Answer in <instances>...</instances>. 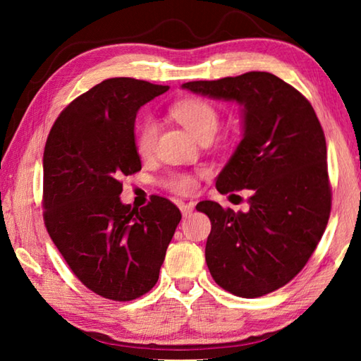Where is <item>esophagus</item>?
<instances>
[{
	"instance_id": "34e87169",
	"label": "esophagus",
	"mask_w": 361,
	"mask_h": 361,
	"mask_svg": "<svg viewBox=\"0 0 361 361\" xmlns=\"http://www.w3.org/2000/svg\"><path fill=\"white\" fill-rule=\"evenodd\" d=\"M180 210H181V215L185 216V218H188V216L192 213V210H194V204H185V202H181V204H180Z\"/></svg>"
}]
</instances>
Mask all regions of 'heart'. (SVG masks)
I'll return each mask as SVG.
<instances>
[{
    "label": "heart",
    "mask_w": 361,
    "mask_h": 361,
    "mask_svg": "<svg viewBox=\"0 0 361 361\" xmlns=\"http://www.w3.org/2000/svg\"><path fill=\"white\" fill-rule=\"evenodd\" d=\"M172 114L178 119L186 129L192 133L195 138H202L205 135H215L219 126V116L216 108L212 103L200 99H186L180 100L172 106ZM159 135V124L154 118L146 116L137 126L135 146L138 154L148 157L156 148ZM169 188L178 194H191L197 188V181L192 175L176 173L172 175L167 181Z\"/></svg>",
    "instance_id": "b5f03b06"
}]
</instances>
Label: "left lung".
I'll return each instance as SVG.
<instances>
[{
    "label": "left lung",
    "mask_w": 361,
    "mask_h": 361,
    "mask_svg": "<svg viewBox=\"0 0 361 361\" xmlns=\"http://www.w3.org/2000/svg\"><path fill=\"white\" fill-rule=\"evenodd\" d=\"M181 87L240 105L242 140L216 176V189H250V209L224 210L212 200L195 207L212 221L205 245L212 277L242 298L276 291L309 261L331 210L326 142L314 108L266 71Z\"/></svg>",
    "instance_id": "obj_1"
}]
</instances>
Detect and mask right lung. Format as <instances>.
Here are the masks:
<instances>
[{"label":"right lung","mask_w":361,"mask_h":361,"mask_svg":"<svg viewBox=\"0 0 361 361\" xmlns=\"http://www.w3.org/2000/svg\"><path fill=\"white\" fill-rule=\"evenodd\" d=\"M169 85L111 78L79 95L49 133L44 221L73 274L103 298L132 301L156 285L181 213L152 195L143 209L121 202L122 176L142 169L138 109Z\"/></svg>","instance_id":"add662e5"}]
</instances>
